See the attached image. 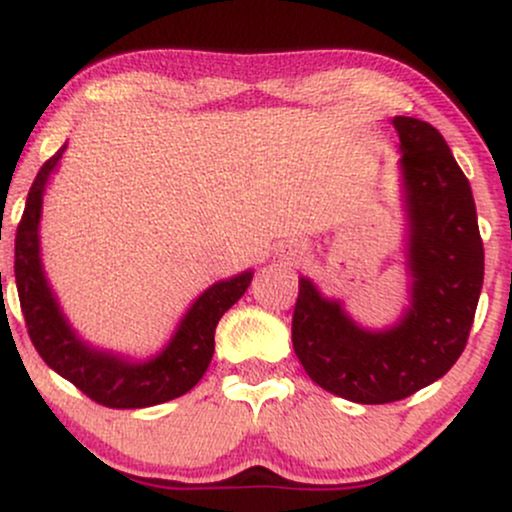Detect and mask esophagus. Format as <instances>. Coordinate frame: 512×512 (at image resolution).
Masks as SVG:
<instances>
[{"label":"esophagus","instance_id":"1","mask_svg":"<svg viewBox=\"0 0 512 512\" xmlns=\"http://www.w3.org/2000/svg\"><path fill=\"white\" fill-rule=\"evenodd\" d=\"M301 257H303V250L296 248V245H289V250H286V260L301 262Z\"/></svg>","mask_w":512,"mask_h":512}]
</instances>
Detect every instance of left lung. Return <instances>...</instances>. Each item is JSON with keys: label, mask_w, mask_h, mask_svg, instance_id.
<instances>
[{"label": "left lung", "mask_w": 512, "mask_h": 512, "mask_svg": "<svg viewBox=\"0 0 512 512\" xmlns=\"http://www.w3.org/2000/svg\"><path fill=\"white\" fill-rule=\"evenodd\" d=\"M399 134V202L409 303L395 322L368 327L342 298L301 276L293 351L310 380L358 404H387L436 383L467 344L484 284L472 187L436 127L392 120Z\"/></svg>", "instance_id": "obj_1"}]
</instances>
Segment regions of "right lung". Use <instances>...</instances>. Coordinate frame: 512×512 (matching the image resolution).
Masks as SVG:
<instances>
[{
    "label": "right lung",
    "mask_w": 512,
    "mask_h": 512,
    "mask_svg": "<svg viewBox=\"0 0 512 512\" xmlns=\"http://www.w3.org/2000/svg\"><path fill=\"white\" fill-rule=\"evenodd\" d=\"M64 151L67 144L38 170L16 231V289L31 342L57 375L103 407L144 409L170 402L190 392L207 373L214 356L216 325L223 313L243 298L255 272L245 269L199 293L156 354L142 358L88 342L64 315L40 248L45 190Z\"/></svg>",
    "instance_id": "add662e5"
}]
</instances>
